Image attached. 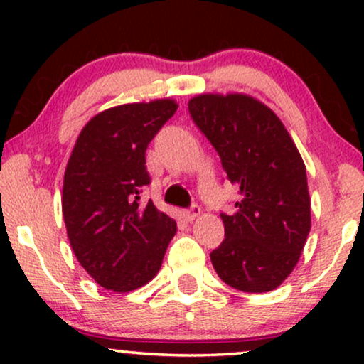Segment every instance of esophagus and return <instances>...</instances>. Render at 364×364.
I'll return each mask as SVG.
<instances>
[{
  "mask_svg": "<svg viewBox=\"0 0 364 364\" xmlns=\"http://www.w3.org/2000/svg\"><path fill=\"white\" fill-rule=\"evenodd\" d=\"M200 214H202V208H200L198 205H191L190 208H188V210H185V219L186 220H193V219H196V217H198Z\"/></svg>",
  "mask_w": 364,
  "mask_h": 364,
  "instance_id": "obj_1",
  "label": "esophagus"
}]
</instances>
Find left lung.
Returning a JSON list of instances; mask_svg holds the SVG:
<instances>
[{
  "label": "left lung",
  "mask_w": 364,
  "mask_h": 364,
  "mask_svg": "<svg viewBox=\"0 0 364 364\" xmlns=\"http://www.w3.org/2000/svg\"><path fill=\"white\" fill-rule=\"evenodd\" d=\"M188 109L241 195L235 214H220L225 240L212 265L237 291H272L296 267L311 228L303 159L282 121L252 95L202 94Z\"/></svg>",
  "instance_id": "left-lung-1"
}]
</instances>
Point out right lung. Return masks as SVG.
Returning a JSON list of instances; mask_svg holds the SVG:
<instances>
[{
    "mask_svg": "<svg viewBox=\"0 0 364 364\" xmlns=\"http://www.w3.org/2000/svg\"><path fill=\"white\" fill-rule=\"evenodd\" d=\"M178 109L173 99L133 102L83 127L63 179V217L75 257L104 289L129 292L156 277L176 223L140 202L145 150Z\"/></svg>",
    "mask_w": 364,
    "mask_h": 364,
    "instance_id": "right-lung-1",
    "label": "right lung"
}]
</instances>
